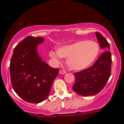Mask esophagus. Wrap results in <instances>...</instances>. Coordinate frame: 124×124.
<instances>
[{"instance_id":"34e87169","label":"esophagus","mask_w":124,"mask_h":124,"mask_svg":"<svg viewBox=\"0 0 124 124\" xmlns=\"http://www.w3.org/2000/svg\"><path fill=\"white\" fill-rule=\"evenodd\" d=\"M59 73L62 74V75H64V74L66 73V72L64 70H59Z\"/></svg>"}]
</instances>
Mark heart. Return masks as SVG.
<instances>
[{"instance_id":"obj_1","label":"heart","mask_w":124,"mask_h":124,"mask_svg":"<svg viewBox=\"0 0 124 124\" xmlns=\"http://www.w3.org/2000/svg\"><path fill=\"white\" fill-rule=\"evenodd\" d=\"M99 46L92 41L82 40L58 48L57 52L51 51L49 56L59 62V58H66L68 66L75 70L86 69L94 62L99 54Z\"/></svg>"}]
</instances>
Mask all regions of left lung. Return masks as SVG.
Masks as SVG:
<instances>
[{
	"instance_id": "left-lung-1",
	"label": "left lung",
	"mask_w": 124,
	"mask_h": 124,
	"mask_svg": "<svg viewBox=\"0 0 124 124\" xmlns=\"http://www.w3.org/2000/svg\"><path fill=\"white\" fill-rule=\"evenodd\" d=\"M96 37L101 49H110L107 39L99 32ZM111 54L105 51L92 66L79 72L75 73V83L73 91L80 96H89L99 93L107 83L111 75Z\"/></svg>"
}]
</instances>
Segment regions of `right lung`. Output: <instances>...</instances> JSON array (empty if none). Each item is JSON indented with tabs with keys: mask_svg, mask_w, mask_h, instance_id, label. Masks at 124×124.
<instances>
[{
	"mask_svg": "<svg viewBox=\"0 0 124 124\" xmlns=\"http://www.w3.org/2000/svg\"><path fill=\"white\" fill-rule=\"evenodd\" d=\"M44 38L28 36L13 51L10 64L13 89L21 99L31 103L43 101L49 95L59 69L42 61L37 45Z\"/></svg>",
	"mask_w": 124,
	"mask_h": 124,
	"instance_id": "obj_1",
	"label": "right lung"
}]
</instances>
